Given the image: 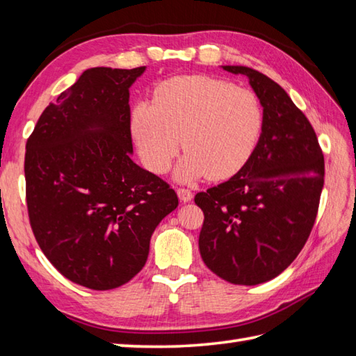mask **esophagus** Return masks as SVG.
<instances>
[{"mask_svg":"<svg viewBox=\"0 0 356 356\" xmlns=\"http://www.w3.org/2000/svg\"><path fill=\"white\" fill-rule=\"evenodd\" d=\"M177 195L180 202H191L193 200V193L190 190H186V188H177Z\"/></svg>","mask_w":356,"mask_h":356,"instance_id":"34e87169","label":"esophagus"}]
</instances>
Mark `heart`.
<instances>
[{
  "mask_svg": "<svg viewBox=\"0 0 356 356\" xmlns=\"http://www.w3.org/2000/svg\"><path fill=\"white\" fill-rule=\"evenodd\" d=\"M263 124L254 92L202 74L162 82L153 104L139 102L131 111L133 136L148 170L165 172L184 147L186 154L174 172L180 182L236 174L252 154Z\"/></svg>",
  "mask_w": 356,
  "mask_h": 356,
  "instance_id": "1",
  "label": "heart"
}]
</instances>
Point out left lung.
<instances>
[{
  "label": "left lung",
  "mask_w": 356,
  "mask_h": 356,
  "mask_svg": "<svg viewBox=\"0 0 356 356\" xmlns=\"http://www.w3.org/2000/svg\"><path fill=\"white\" fill-rule=\"evenodd\" d=\"M223 70L249 78L264 124L241 170L195 194L205 216L199 249L216 275L254 286L282 274L307 241L324 185V156L309 119L277 82L243 65Z\"/></svg>",
  "instance_id": "1"
}]
</instances>
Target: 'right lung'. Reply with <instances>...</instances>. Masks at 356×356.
<instances>
[{
  "mask_svg": "<svg viewBox=\"0 0 356 356\" xmlns=\"http://www.w3.org/2000/svg\"><path fill=\"white\" fill-rule=\"evenodd\" d=\"M145 67H95L50 102L26 145L30 226L70 282L93 291L139 274L176 191L131 161L130 92Z\"/></svg>",
  "mask_w": 356,
  "mask_h": 356,
  "instance_id": "obj_1",
  "label": "right lung"
}]
</instances>
